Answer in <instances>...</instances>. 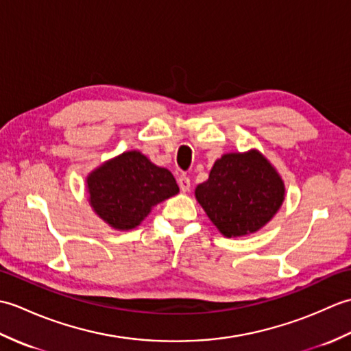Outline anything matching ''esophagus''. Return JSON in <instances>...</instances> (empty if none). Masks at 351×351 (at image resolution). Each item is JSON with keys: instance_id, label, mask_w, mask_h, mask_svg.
Here are the masks:
<instances>
[{"instance_id": "obj_1", "label": "esophagus", "mask_w": 351, "mask_h": 351, "mask_svg": "<svg viewBox=\"0 0 351 351\" xmlns=\"http://www.w3.org/2000/svg\"><path fill=\"white\" fill-rule=\"evenodd\" d=\"M178 185H180L181 191H184V193L190 191V187H191V184H190V178H189V176H185V175H181L180 178H178Z\"/></svg>"}]
</instances>
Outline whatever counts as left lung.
I'll return each mask as SVG.
<instances>
[{
    "mask_svg": "<svg viewBox=\"0 0 351 351\" xmlns=\"http://www.w3.org/2000/svg\"><path fill=\"white\" fill-rule=\"evenodd\" d=\"M208 219L226 238L255 234L285 200V184L258 149L223 154L195 190Z\"/></svg>",
    "mask_w": 351,
    "mask_h": 351,
    "instance_id": "8db88e82",
    "label": "left lung"
}]
</instances>
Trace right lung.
<instances>
[{
    "mask_svg": "<svg viewBox=\"0 0 351 351\" xmlns=\"http://www.w3.org/2000/svg\"><path fill=\"white\" fill-rule=\"evenodd\" d=\"M87 200L95 214L117 230H131L155 205L180 193L173 175L140 151H125L86 176Z\"/></svg>",
    "mask_w": 351,
    "mask_h": 351,
    "instance_id": "1",
    "label": "right lung"
}]
</instances>
